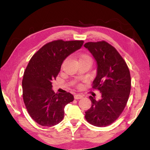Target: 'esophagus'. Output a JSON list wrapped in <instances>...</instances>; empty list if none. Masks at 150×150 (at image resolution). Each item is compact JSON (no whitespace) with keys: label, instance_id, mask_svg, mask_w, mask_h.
<instances>
[{"label":"esophagus","instance_id":"obj_1","mask_svg":"<svg viewBox=\"0 0 150 150\" xmlns=\"http://www.w3.org/2000/svg\"><path fill=\"white\" fill-rule=\"evenodd\" d=\"M74 98L75 99H81V98H83V96L81 95H79V94H76V95H74Z\"/></svg>","mask_w":150,"mask_h":150}]
</instances>
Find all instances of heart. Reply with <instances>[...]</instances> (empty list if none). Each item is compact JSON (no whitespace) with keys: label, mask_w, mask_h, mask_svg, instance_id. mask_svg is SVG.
<instances>
[{"label":"heart","mask_w":150,"mask_h":150,"mask_svg":"<svg viewBox=\"0 0 150 150\" xmlns=\"http://www.w3.org/2000/svg\"><path fill=\"white\" fill-rule=\"evenodd\" d=\"M83 58H90V57L88 56V55H83L82 56H81V59H83ZM90 59H91V58H90Z\"/></svg>","instance_id":"1"}]
</instances>
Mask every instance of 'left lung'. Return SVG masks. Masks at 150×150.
Returning a JSON list of instances; mask_svg holds the SVG:
<instances>
[{
	"label": "left lung",
	"instance_id": "1",
	"mask_svg": "<svg viewBox=\"0 0 150 150\" xmlns=\"http://www.w3.org/2000/svg\"><path fill=\"white\" fill-rule=\"evenodd\" d=\"M84 47L96 62L93 88L101 93L98 100L89 96L92 105L85 112V119L93 126L105 127L119 117L128 102L131 89L130 71L117 50L105 41L87 42Z\"/></svg>",
	"mask_w": 150,
	"mask_h": 150
}]
</instances>
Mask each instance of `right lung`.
Here are the masks:
<instances>
[{"label":"right lung","mask_w":150,"mask_h":150,"mask_svg":"<svg viewBox=\"0 0 150 150\" xmlns=\"http://www.w3.org/2000/svg\"><path fill=\"white\" fill-rule=\"evenodd\" d=\"M83 42L55 40L40 48L30 60L22 79L23 100L30 116L40 125L59 124L64 117L65 106L74 100L69 93H55L52 81L65 58L79 50Z\"/></svg>","instance_id":"add662e5"}]
</instances>
